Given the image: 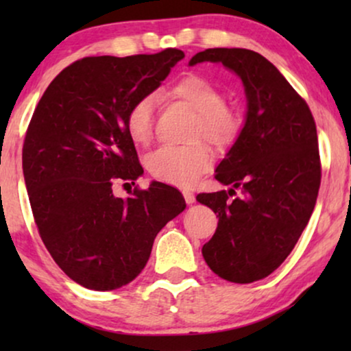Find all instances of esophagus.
Returning a JSON list of instances; mask_svg holds the SVG:
<instances>
[{
  "mask_svg": "<svg viewBox=\"0 0 351 351\" xmlns=\"http://www.w3.org/2000/svg\"><path fill=\"white\" fill-rule=\"evenodd\" d=\"M184 198H185V203H186V204H193L195 201H196L195 195L191 193V191H184Z\"/></svg>",
  "mask_w": 351,
  "mask_h": 351,
  "instance_id": "esophagus-1",
  "label": "esophagus"
}]
</instances>
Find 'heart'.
I'll list each match as a JSON object with an SVG mask.
<instances>
[{
	"label": "heart",
	"mask_w": 351,
	"mask_h": 351,
	"mask_svg": "<svg viewBox=\"0 0 351 351\" xmlns=\"http://www.w3.org/2000/svg\"><path fill=\"white\" fill-rule=\"evenodd\" d=\"M171 94L196 110L190 138L204 137L214 147H227L241 131V117L223 104V94L213 81L198 75L182 78ZM128 136L138 145H147L155 128V97L142 95L129 107L124 118ZM147 169L156 180L177 186H191L213 165L208 145L195 141L189 145H165L145 158Z\"/></svg>",
	"instance_id": "heart-1"
}]
</instances>
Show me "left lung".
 <instances>
[{"mask_svg": "<svg viewBox=\"0 0 351 351\" xmlns=\"http://www.w3.org/2000/svg\"><path fill=\"white\" fill-rule=\"evenodd\" d=\"M201 62L237 73L247 100L241 132L215 169L230 190L196 196L219 217L203 257L217 276L247 285L286 261L313 213L321 184L316 124L305 100L258 52L214 47L189 65Z\"/></svg>", "mask_w": 351, "mask_h": 351, "instance_id": "1", "label": "left lung"}]
</instances>
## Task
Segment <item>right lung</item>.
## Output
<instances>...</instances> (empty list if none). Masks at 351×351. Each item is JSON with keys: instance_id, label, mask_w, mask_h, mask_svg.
<instances>
[{"instance_id": "right-lung-1", "label": "right lung", "mask_w": 351, "mask_h": 351, "mask_svg": "<svg viewBox=\"0 0 351 351\" xmlns=\"http://www.w3.org/2000/svg\"><path fill=\"white\" fill-rule=\"evenodd\" d=\"M184 57L169 47L76 60L47 86L28 124L22 167L38 232L65 275L88 289L131 282L160 230L185 209L180 191L161 182L126 199L112 190L143 174L124 126L129 107Z\"/></svg>"}]
</instances>
